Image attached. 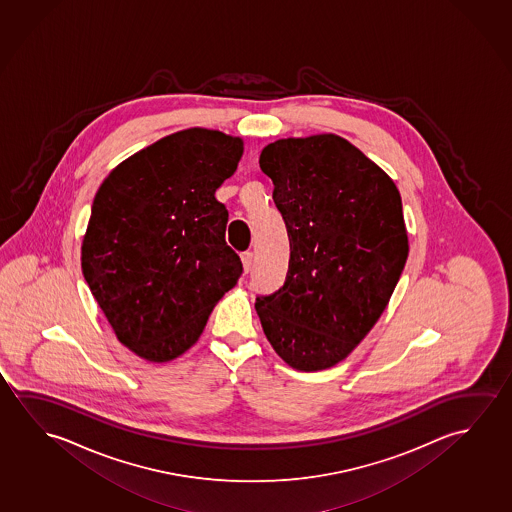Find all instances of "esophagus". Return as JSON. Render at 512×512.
Here are the masks:
<instances>
[{"mask_svg": "<svg viewBox=\"0 0 512 512\" xmlns=\"http://www.w3.org/2000/svg\"><path fill=\"white\" fill-rule=\"evenodd\" d=\"M242 261H244L245 272H249L252 268V263H254V254L249 251L244 252V254H242Z\"/></svg>", "mask_w": 512, "mask_h": 512, "instance_id": "esophagus-1", "label": "esophagus"}]
</instances>
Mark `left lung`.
I'll use <instances>...</instances> for the list:
<instances>
[{
	"instance_id": "obj_1",
	"label": "left lung",
	"mask_w": 512,
	"mask_h": 512,
	"mask_svg": "<svg viewBox=\"0 0 512 512\" xmlns=\"http://www.w3.org/2000/svg\"><path fill=\"white\" fill-rule=\"evenodd\" d=\"M290 238L277 292L256 297L263 333L288 365L317 372L370 333L406 265L393 179L338 135L283 138L260 156Z\"/></svg>"
}]
</instances>
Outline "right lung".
<instances>
[{
  "label": "right lung",
  "mask_w": 512,
  "mask_h": 512,
  "mask_svg": "<svg viewBox=\"0 0 512 512\" xmlns=\"http://www.w3.org/2000/svg\"><path fill=\"white\" fill-rule=\"evenodd\" d=\"M242 153L222 131H178L117 165L94 197L83 276L122 345L147 361L187 352L244 272L215 197Z\"/></svg>",
  "instance_id": "obj_1"
}]
</instances>
